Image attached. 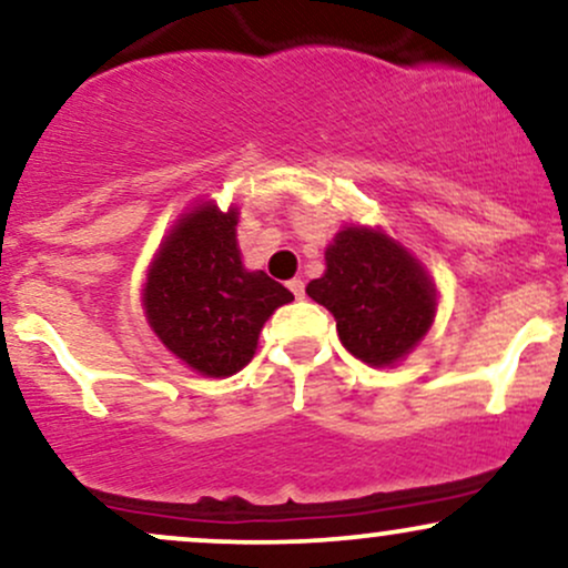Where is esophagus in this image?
I'll return each instance as SVG.
<instances>
[{
    "instance_id": "obj_1",
    "label": "esophagus",
    "mask_w": 568,
    "mask_h": 568,
    "mask_svg": "<svg viewBox=\"0 0 568 568\" xmlns=\"http://www.w3.org/2000/svg\"><path fill=\"white\" fill-rule=\"evenodd\" d=\"M288 288H291V293L296 298H304V280H298V277L288 280Z\"/></svg>"
}]
</instances>
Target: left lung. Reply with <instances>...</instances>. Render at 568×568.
Segmentation results:
<instances>
[{"mask_svg": "<svg viewBox=\"0 0 568 568\" xmlns=\"http://www.w3.org/2000/svg\"><path fill=\"white\" fill-rule=\"evenodd\" d=\"M325 275L306 293L336 317L341 344L373 367L405 359L436 314V288L418 258L371 227H344L325 251Z\"/></svg>", "mask_w": 568, "mask_h": 568, "instance_id": "1", "label": "left lung"}]
</instances>
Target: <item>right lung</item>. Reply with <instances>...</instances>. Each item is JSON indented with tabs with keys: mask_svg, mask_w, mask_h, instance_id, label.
Returning <instances> with one entry per match:
<instances>
[{
	"mask_svg": "<svg viewBox=\"0 0 568 568\" xmlns=\"http://www.w3.org/2000/svg\"><path fill=\"white\" fill-rule=\"evenodd\" d=\"M237 209L201 203L176 219L148 270L145 317L161 344L209 378H227L254 357L258 333L293 293L248 272L235 241Z\"/></svg>",
	"mask_w": 568,
	"mask_h": 568,
	"instance_id": "1",
	"label": "right lung"
}]
</instances>
